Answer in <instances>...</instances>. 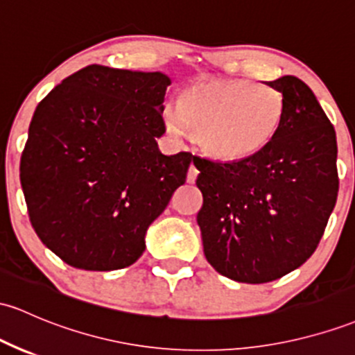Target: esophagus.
Returning <instances> with one entry per match:
<instances>
[{"label": "esophagus", "mask_w": 355, "mask_h": 355, "mask_svg": "<svg viewBox=\"0 0 355 355\" xmlns=\"http://www.w3.org/2000/svg\"><path fill=\"white\" fill-rule=\"evenodd\" d=\"M197 175H198L197 166L196 165H190L189 173H187V182H189V184H193V182H196V178H197Z\"/></svg>", "instance_id": "1"}]
</instances>
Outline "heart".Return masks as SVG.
I'll return each mask as SVG.
<instances>
[{"label": "heart", "instance_id": "heart-1", "mask_svg": "<svg viewBox=\"0 0 355 355\" xmlns=\"http://www.w3.org/2000/svg\"><path fill=\"white\" fill-rule=\"evenodd\" d=\"M285 119L282 92L246 79H207L182 91L177 106H165L163 121L171 135L185 130L210 157L237 162L263 151Z\"/></svg>", "mask_w": 355, "mask_h": 355}]
</instances>
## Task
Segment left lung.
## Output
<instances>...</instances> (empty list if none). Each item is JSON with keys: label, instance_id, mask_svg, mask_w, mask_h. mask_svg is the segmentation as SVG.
I'll return each mask as SVG.
<instances>
[{"label": "left lung", "instance_id": "left-lung-1", "mask_svg": "<svg viewBox=\"0 0 355 355\" xmlns=\"http://www.w3.org/2000/svg\"><path fill=\"white\" fill-rule=\"evenodd\" d=\"M285 99L276 138L254 157H193L204 204L197 214L210 266L239 283H268L313 254L337 202V138L303 80L268 83Z\"/></svg>", "mask_w": 355, "mask_h": 355}]
</instances>
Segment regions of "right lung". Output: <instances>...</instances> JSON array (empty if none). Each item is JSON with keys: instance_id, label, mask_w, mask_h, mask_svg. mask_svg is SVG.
Here are the masks:
<instances>
[{"instance_id": "obj_1", "label": "right lung", "mask_w": 355, "mask_h": 355, "mask_svg": "<svg viewBox=\"0 0 355 355\" xmlns=\"http://www.w3.org/2000/svg\"><path fill=\"white\" fill-rule=\"evenodd\" d=\"M168 85L162 72L87 65L35 109L19 182L35 232L70 266H131L185 184L193 155L165 157L157 143Z\"/></svg>"}]
</instances>
